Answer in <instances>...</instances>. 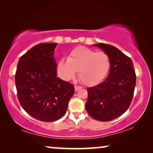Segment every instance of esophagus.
<instances>
[{
	"label": "esophagus",
	"instance_id": "esophagus-1",
	"mask_svg": "<svg viewBox=\"0 0 153 153\" xmlns=\"http://www.w3.org/2000/svg\"><path fill=\"white\" fill-rule=\"evenodd\" d=\"M80 89H81V86H78V85H75V86H74L75 91H78L79 90H80Z\"/></svg>",
	"mask_w": 153,
	"mask_h": 153
}]
</instances>
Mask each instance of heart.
Instances as JSON below:
<instances>
[{
  "label": "heart",
  "mask_w": 153,
  "mask_h": 153,
  "mask_svg": "<svg viewBox=\"0 0 153 153\" xmlns=\"http://www.w3.org/2000/svg\"><path fill=\"white\" fill-rule=\"evenodd\" d=\"M110 68L111 60L107 53L85 47L75 48L67 59L62 58L57 65L58 74L64 80L74 78L79 71V79L88 86L97 85L104 81Z\"/></svg>",
  "instance_id": "b5f03b06"
}]
</instances>
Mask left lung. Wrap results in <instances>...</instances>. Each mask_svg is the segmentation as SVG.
Segmentation results:
<instances>
[{"mask_svg": "<svg viewBox=\"0 0 153 153\" xmlns=\"http://www.w3.org/2000/svg\"><path fill=\"white\" fill-rule=\"evenodd\" d=\"M93 46L108 54L111 68L103 82L88 88L85 109L95 120L109 121L128 109L136 85L135 71L131 58L116 47L102 43Z\"/></svg>", "mask_w": 153, "mask_h": 153, "instance_id": "1", "label": "left lung"}]
</instances>
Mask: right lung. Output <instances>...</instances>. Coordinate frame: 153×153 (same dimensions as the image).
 Returning <instances> with one entry per match:
<instances>
[{
	"instance_id": "add662e5",
	"label": "right lung",
	"mask_w": 153,
	"mask_h": 153,
	"mask_svg": "<svg viewBox=\"0 0 153 153\" xmlns=\"http://www.w3.org/2000/svg\"><path fill=\"white\" fill-rule=\"evenodd\" d=\"M57 43L34 46L19 58L15 74L19 101L33 118L53 122L66 113L74 93L71 83L57 77L54 51Z\"/></svg>"
}]
</instances>
